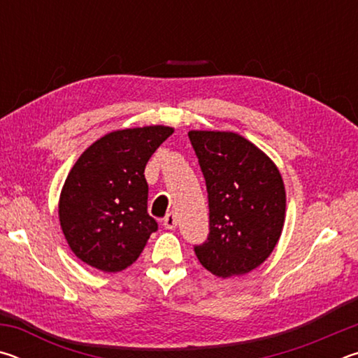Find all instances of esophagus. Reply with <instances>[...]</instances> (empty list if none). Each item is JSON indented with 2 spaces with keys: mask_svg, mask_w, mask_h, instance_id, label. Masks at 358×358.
<instances>
[{
  "mask_svg": "<svg viewBox=\"0 0 358 358\" xmlns=\"http://www.w3.org/2000/svg\"><path fill=\"white\" fill-rule=\"evenodd\" d=\"M164 227L166 229H171V230L177 227V216H175L173 213H169L164 217Z\"/></svg>",
  "mask_w": 358,
  "mask_h": 358,
  "instance_id": "obj_1",
  "label": "esophagus"
}]
</instances>
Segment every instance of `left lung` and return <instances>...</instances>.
Wrapping results in <instances>:
<instances>
[{"instance_id":"obj_1","label":"left lung","mask_w":358,"mask_h":358,"mask_svg":"<svg viewBox=\"0 0 358 358\" xmlns=\"http://www.w3.org/2000/svg\"><path fill=\"white\" fill-rule=\"evenodd\" d=\"M208 191L210 235L196 256L217 278L243 276L262 265L286 221L280 169L257 145L230 131H189Z\"/></svg>"}]
</instances>
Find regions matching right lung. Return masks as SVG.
<instances>
[{
  "instance_id": "right-lung-1",
  "label": "right lung",
  "mask_w": 358,
  "mask_h": 358,
  "mask_svg": "<svg viewBox=\"0 0 358 358\" xmlns=\"http://www.w3.org/2000/svg\"><path fill=\"white\" fill-rule=\"evenodd\" d=\"M173 134L164 124L107 132L78 156L58 201V217L71 251L104 273L128 268L157 224L148 215L145 166Z\"/></svg>"
}]
</instances>
